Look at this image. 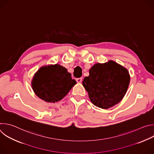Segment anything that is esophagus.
Returning <instances> with one entry per match:
<instances>
[{"label": "esophagus", "mask_w": 154, "mask_h": 154, "mask_svg": "<svg viewBox=\"0 0 154 154\" xmlns=\"http://www.w3.org/2000/svg\"><path fill=\"white\" fill-rule=\"evenodd\" d=\"M76 81L77 83H81L82 81V78H78L76 79Z\"/></svg>", "instance_id": "1"}]
</instances>
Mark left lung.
I'll return each mask as SVG.
<instances>
[{"label": "left lung", "instance_id": "1", "mask_svg": "<svg viewBox=\"0 0 154 154\" xmlns=\"http://www.w3.org/2000/svg\"><path fill=\"white\" fill-rule=\"evenodd\" d=\"M85 77L83 86L96 106L108 109L118 103L125 96L130 83L128 70L114 61L96 63Z\"/></svg>", "mask_w": 154, "mask_h": 154}]
</instances>
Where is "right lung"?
<instances>
[{"mask_svg": "<svg viewBox=\"0 0 154 154\" xmlns=\"http://www.w3.org/2000/svg\"><path fill=\"white\" fill-rule=\"evenodd\" d=\"M76 84L71 74L58 64L41 67L32 81L35 94L47 102H58L69 93Z\"/></svg>", "mask_w": 154, "mask_h": 154, "instance_id": "add662e5", "label": "right lung"}]
</instances>
